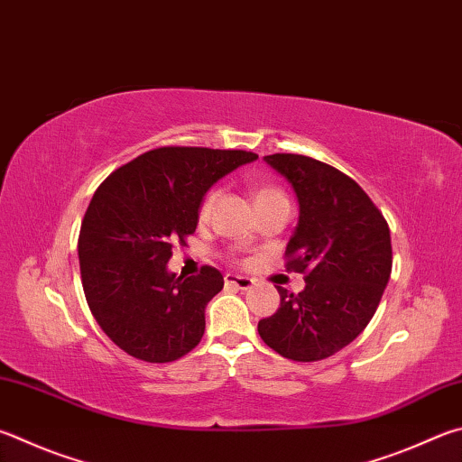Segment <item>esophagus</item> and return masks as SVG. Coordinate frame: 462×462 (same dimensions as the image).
Returning a JSON list of instances; mask_svg holds the SVG:
<instances>
[{"instance_id": "obj_1", "label": "esophagus", "mask_w": 462, "mask_h": 462, "mask_svg": "<svg viewBox=\"0 0 462 462\" xmlns=\"http://www.w3.org/2000/svg\"><path fill=\"white\" fill-rule=\"evenodd\" d=\"M224 282L226 284H232V287H236V289H240V291H246V289H250L254 284V281L253 279H248V276H240V274H226L224 276Z\"/></svg>"}]
</instances>
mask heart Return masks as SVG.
Returning <instances> with one entry per match:
<instances>
[{
  "mask_svg": "<svg viewBox=\"0 0 462 462\" xmlns=\"http://www.w3.org/2000/svg\"><path fill=\"white\" fill-rule=\"evenodd\" d=\"M217 199H220V189H217V188L209 189L208 194L204 196L202 206H199V217H202V220H206V217L212 216L214 208L217 204ZM268 199H287V196H284L282 189H279V188H271V186L260 188L256 191V196H254V202L256 204L258 202H268Z\"/></svg>",
  "mask_w": 462,
  "mask_h": 462,
  "instance_id": "obj_1",
  "label": "heart"
}]
</instances>
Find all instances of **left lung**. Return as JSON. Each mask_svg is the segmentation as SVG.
<instances>
[{
	"instance_id": "obj_1",
	"label": "left lung",
	"mask_w": 462,
	"mask_h": 462,
	"mask_svg": "<svg viewBox=\"0 0 462 462\" xmlns=\"http://www.w3.org/2000/svg\"><path fill=\"white\" fill-rule=\"evenodd\" d=\"M264 162L295 189L299 224L284 256L305 274L295 295L276 287L281 307L260 319L268 347L292 362H319L349 346L380 305L392 273L390 228L357 183L335 167L295 153Z\"/></svg>"
}]
</instances>
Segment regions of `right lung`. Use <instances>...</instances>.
<instances>
[{
  "label": "right lung",
  "instance_id": "add662e5",
  "mask_svg": "<svg viewBox=\"0 0 462 462\" xmlns=\"http://www.w3.org/2000/svg\"><path fill=\"white\" fill-rule=\"evenodd\" d=\"M253 151L159 147L115 170L92 196L79 236L82 289L92 317L125 354L167 364L206 329V305L224 287L214 266L167 271L173 246L196 232L206 191Z\"/></svg>",
  "mask_w": 462,
  "mask_h": 462
}]
</instances>
